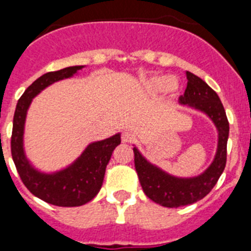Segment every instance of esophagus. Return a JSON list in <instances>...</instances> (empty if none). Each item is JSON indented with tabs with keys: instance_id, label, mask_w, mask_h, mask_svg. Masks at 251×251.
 I'll return each mask as SVG.
<instances>
[{
	"instance_id": "34e87169",
	"label": "esophagus",
	"mask_w": 251,
	"mask_h": 251,
	"mask_svg": "<svg viewBox=\"0 0 251 251\" xmlns=\"http://www.w3.org/2000/svg\"><path fill=\"white\" fill-rule=\"evenodd\" d=\"M133 139H134V136H133V133L129 132V130H124V132L122 133V142H123V143H129Z\"/></svg>"
}]
</instances>
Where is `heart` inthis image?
<instances>
[{
    "label": "heart",
    "instance_id": "heart-1",
    "mask_svg": "<svg viewBox=\"0 0 251 251\" xmlns=\"http://www.w3.org/2000/svg\"><path fill=\"white\" fill-rule=\"evenodd\" d=\"M146 86L152 92L166 90L170 94H174L178 90V83L174 77H168L165 75H156L146 80Z\"/></svg>",
    "mask_w": 251,
    "mask_h": 251
}]
</instances>
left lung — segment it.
Segmentation results:
<instances>
[{
    "instance_id": "8db88e82",
    "label": "left lung",
    "mask_w": 251,
    "mask_h": 251,
    "mask_svg": "<svg viewBox=\"0 0 251 251\" xmlns=\"http://www.w3.org/2000/svg\"><path fill=\"white\" fill-rule=\"evenodd\" d=\"M187 88L178 103L203 113L211 119L217 130L215 157L207 168L192 177H178L148 161L134 146V166L139 182L147 197L165 207H179L201 200L216 185L226 165V145L229 138V122L219 95L199 76L186 72Z\"/></svg>"
}]
</instances>
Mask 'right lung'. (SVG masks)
<instances>
[{"instance_id": "obj_1", "label": "right lung", "mask_w": 251, "mask_h": 251, "mask_svg": "<svg viewBox=\"0 0 251 251\" xmlns=\"http://www.w3.org/2000/svg\"><path fill=\"white\" fill-rule=\"evenodd\" d=\"M84 66H68L41 75L22 94L13 115L11 152L22 182L31 194L43 201L63 207L85 205L98 195L113 151L121 145V133H115L101 141L92 142L70 165L46 172L39 170L26 156L25 124L28 108L35 97L48 86L79 74Z\"/></svg>"}]
</instances>
